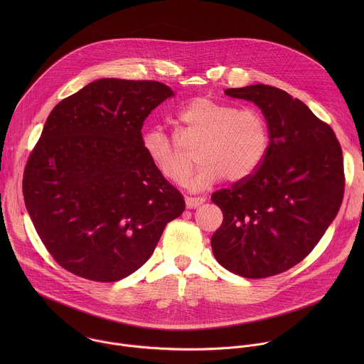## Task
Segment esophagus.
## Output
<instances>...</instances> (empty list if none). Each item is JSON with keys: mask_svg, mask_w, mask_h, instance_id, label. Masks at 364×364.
I'll return each instance as SVG.
<instances>
[{"mask_svg": "<svg viewBox=\"0 0 364 364\" xmlns=\"http://www.w3.org/2000/svg\"><path fill=\"white\" fill-rule=\"evenodd\" d=\"M205 200H206L205 198H192V196H186V198H185V203H186V206L189 208H198V206H200Z\"/></svg>", "mask_w": 364, "mask_h": 364, "instance_id": "esophagus-1", "label": "esophagus"}]
</instances>
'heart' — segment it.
<instances>
[{
	"label": "heart",
	"instance_id": "heart-1",
	"mask_svg": "<svg viewBox=\"0 0 364 364\" xmlns=\"http://www.w3.org/2000/svg\"><path fill=\"white\" fill-rule=\"evenodd\" d=\"M178 133L183 143L196 144L198 165L189 181L195 191L227 178L240 182L251 178L269 151L270 133L258 109L240 107L208 98H198L176 114ZM141 146L156 171L168 181L182 185L192 168V158L162 126L149 127Z\"/></svg>",
	"mask_w": 364,
	"mask_h": 364
}]
</instances>
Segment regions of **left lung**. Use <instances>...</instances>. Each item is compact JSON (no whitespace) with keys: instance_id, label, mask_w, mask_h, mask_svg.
Segmentation results:
<instances>
[{"instance_id":"obj_1","label":"left lung","mask_w":364,"mask_h":364,"mask_svg":"<svg viewBox=\"0 0 364 364\" xmlns=\"http://www.w3.org/2000/svg\"><path fill=\"white\" fill-rule=\"evenodd\" d=\"M224 92L259 106L270 144L251 178L211 195L224 217L211 250L227 270L263 279L304 259L336 217L345 192L342 149L331 126L283 90L257 84Z\"/></svg>"}]
</instances>
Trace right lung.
I'll list each match as a JSON object with an SVG mask.
<instances>
[{
	"mask_svg": "<svg viewBox=\"0 0 364 364\" xmlns=\"http://www.w3.org/2000/svg\"><path fill=\"white\" fill-rule=\"evenodd\" d=\"M172 95L158 81L102 78L50 112L22 191L36 232L65 270L94 282L127 277L185 210L141 146L144 120Z\"/></svg>",
	"mask_w": 364,
	"mask_h": 364,
	"instance_id": "1",
	"label": "right lung"
}]
</instances>
